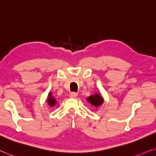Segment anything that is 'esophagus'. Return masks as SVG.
Returning a JSON list of instances; mask_svg holds the SVG:
<instances>
[{"label":"esophagus","mask_w":156,"mask_h":156,"mask_svg":"<svg viewBox=\"0 0 156 156\" xmlns=\"http://www.w3.org/2000/svg\"><path fill=\"white\" fill-rule=\"evenodd\" d=\"M70 96L72 97V98H76L78 96V93H76V92H71L70 93Z\"/></svg>","instance_id":"34e87169"}]
</instances>
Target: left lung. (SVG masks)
<instances>
[{
	"instance_id": "left-lung-1",
	"label": "left lung",
	"mask_w": 156,
	"mask_h": 156,
	"mask_svg": "<svg viewBox=\"0 0 156 156\" xmlns=\"http://www.w3.org/2000/svg\"><path fill=\"white\" fill-rule=\"evenodd\" d=\"M87 100H88L89 103H90L91 105L95 107L99 106V105L102 104L103 102L102 97L98 94H96V93H95V95H92V96L88 97Z\"/></svg>"
}]
</instances>
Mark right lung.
I'll list each match as a JSON object with an SVG mask.
<instances>
[{"label":"right lung","instance_id":"right-lung-1","mask_svg":"<svg viewBox=\"0 0 156 156\" xmlns=\"http://www.w3.org/2000/svg\"><path fill=\"white\" fill-rule=\"evenodd\" d=\"M48 103L51 106H53L56 103V100L51 96V93H49V98L48 99Z\"/></svg>","mask_w":156,"mask_h":156}]
</instances>
